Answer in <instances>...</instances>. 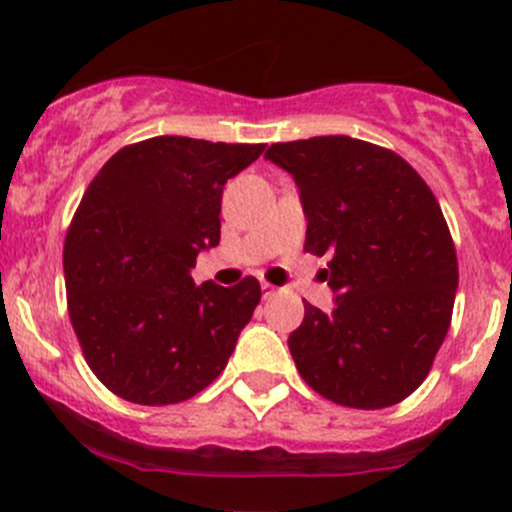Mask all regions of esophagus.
<instances>
[{
  "mask_svg": "<svg viewBox=\"0 0 512 512\" xmlns=\"http://www.w3.org/2000/svg\"><path fill=\"white\" fill-rule=\"evenodd\" d=\"M262 292H265V299H267V297H272L277 289H274V284H270V282H262Z\"/></svg>",
  "mask_w": 512,
  "mask_h": 512,
  "instance_id": "esophagus-1",
  "label": "esophagus"
}]
</instances>
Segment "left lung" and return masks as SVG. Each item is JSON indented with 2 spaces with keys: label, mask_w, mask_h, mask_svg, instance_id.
Listing matches in <instances>:
<instances>
[{
  "label": "left lung",
  "mask_w": 512,
  "mask_h": 512,
  "mask_svg": "<svg viewBox=\"0 0 512 512\" xmlns=\"http://www.w3.org/2000/svg\"><path fill=\"white\" fill-rule=\"evenodd\" d=\"M265 157L297 181L304 250L331 255L333 311L304 304L289 336L299 375L336 405H397L432 370L459 287L432 188L392 149L343 134L277 142Z\"/></svg>",
  "instance_id": "left-lung-1"
}]
</instances>
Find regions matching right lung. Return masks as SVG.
<instances>
[{
    "instance_id": "right-lung-1",
    "label": "right lung",
    "mask_w": 512,
    "mask_h": 512,
    "mask_svg": "<svg viewBox=\"0 0 512 512\" xmlns=\"http://www.w3.org/2000/svg\"><path fill=\"white\" fill-rule=\"evenodd\" d=\"M265 144L152 137L90 181L63 245L68 316L85 363L134 405H176L223 373L260 304V282L196 287V255L220 240L225 181Z\"/></svg>"
}]
</instances>
